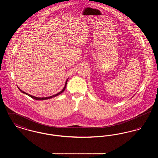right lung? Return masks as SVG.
Segmentation results:
<instances>
[{
	"instance_id": "add662e5",
	"label": "right lung",
	"mask_w": 158,
	"mask_h": 158,
	"mask_svg": "<svg viewBox=\"0 0 158 158\" xmlns=\"http://www.w3.org/2000/svg\"><path fill=\"white\" fill-rule=\"evenodd\" d=\"M67 82H68V80L66 81V82L65 83V86H64V88L63 89V90H61L60 92H59L58 94H56V95H54L53 96H51V97H45V98H38V97H34V96H32V95H31L30 94H27V93H25V92H24L22 90H21L19 88V89L21 90L23 93V94H26V95H28L29 97H30L32 98H33V99H36V100H45V99H50V98H53V97H56V96H57V95H60L61 94L62 92H63V91L65 90V89H66V85H67Z\"/></svg>"
}]
</instances>
